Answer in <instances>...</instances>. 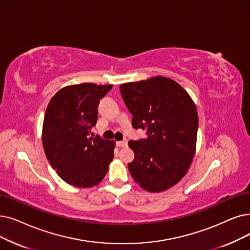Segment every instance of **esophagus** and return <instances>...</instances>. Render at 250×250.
Wrapping results in <instances>:
<instances>
[{"instance_id":"obj_1","label":"esophagus","mask_w":250,"mask_h":250,"mask_svg":"<svg viewBox=\"0 0 250 250\" xmlns=\"http://www.w3.org/2000/svg\"><path fill=\"white\" fill-rule=\"evenodd\" d=\"M116 145H117V147H119V148H124V147H126V146H127V141H126V140L118 141V142H116Z\"/></svg>"}]
</instances>
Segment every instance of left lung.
Returning <instances> with one entry per match:
<instances>
[{"label": "left lung", "instance_id": "1", "mask_svg": "<svg viewBox=\"0 0 250 250\" xmlns=\"http://www.w3.org/2000/svg\"><path fill=\"white\" fill-rule=\"evenodd\" d=\"M132 125L147 138L129 141L133 179L149 192L166 191L186 175L196 150L198 114L189 94L175 81L154 77L119 86Z\"/></svg>", "mask_w": 250, "mask_h": 250}]
</instances>
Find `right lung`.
Listing matches in <instances>:
<instances>
[{
    "instance_id": "add662e5",
    "label": "right lung",
    "mask_w": 250,
    "mask_h": 250,
    "mask_svg": "<svg viewBox=\"0 0 250 250\" xmlns=\"http://www.w3.org/2000/svg\"><path fill=\"white\" fill-rule=\"evenodd\" d=\"M112 84L92 83L64 86L50 100L42 124L45 154L58 176L69 185H98L114 156L115 142L90 137L98 105Z\"/></svg>"
}]
</instances>
